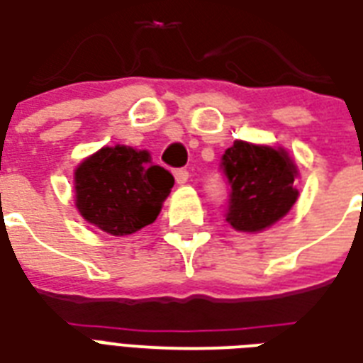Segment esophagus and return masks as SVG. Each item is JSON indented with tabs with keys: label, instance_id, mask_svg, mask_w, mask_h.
Masks as SVG:
<instances>
[{
	"label": "esophagus",
	"instance_id": "obj_1",
	"mask_svg": "<svg viewBox=\"0 0 363 363\" xmlns=\"http://www.w3.org/2000/svg\"><path fill=\"white\" fill-rule=\"evenodd\" d=\"M174 178H176V184L184 185L187 179H189V172L184 170V168H179V170L174 172Z\"/></svg>",
	"mask_w": 363,
	"mask_h": 363
}]
</instances>
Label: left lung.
I'll use <instances>...</instances> for the list:
<instances>
[{
	"label": "left lung",
	"mask_w": 363,
	"mask_h": 363,
	"mask_svg": "<svg viewBox=\"0 0 363 363\" xmlns=\"http://www.w3.org/2000/svg\"><path fill=\"white\" fill-rule=\"evenodd\" d=\"M222 168L231 187L225 220L237 231H264L298 199V168L283 147L237 140L223 152Z\"/></svg>",
	"instance_id": "1"
}]
</instances>
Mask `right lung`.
<instances>
[{
	"instance_id": "obj_1",
	"label": "right lung",
	"mask_w": 363,
	"mask_h": 363,
	"mask_svg": "<svg viewBox=\"0 0 363 363\" xmlns=\"http://www.w3.org/2000/svg\"><path fill=\"white\" fill-rule=\"evenodd\" d=\"M174 187V176L152 164L151 152L128 145L103 147L74 170L80 216L105 233L132 235L152 223Z\"/></svg>"
}]
</instances>
